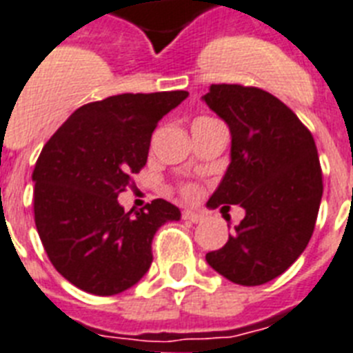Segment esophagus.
Here are the masks:
<instances>
[{
  "label": "esophagus",
  "mask_w": 353,
  "mask_h": 353,
  "mask_svg": "<svg viewBox=\"0 0 353 353\" xmlns=\"http://www.w3.org/2000/svg\"><path fill=\"white\" fill-rule=\"evenodd\" d=\"M182 219L188 222H193V224H199V222L204 221V215H202V213H196V211L185 210L182 211Z\"/></svg>",
  "instance_id": "esophagus-1"
}]
</instances>
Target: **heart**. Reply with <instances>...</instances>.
I'll return each instance as SVG.
<instances>
[{"instance_id":"obj_1","label":"heart","mask_w":353,"mask_h":353,"mask_svg":"<svg viewBox=\"0 0 353 353\" xmlns=\"http://www.w3.org/2000/svg\"><path fill=\"white\" fill-rule=\"evenodd\" d=\"M196 193H199V190H196V185H193V184H188L182 188V194H184V196H188V199H194V196H196Z\"/></svg>"}]
</instances>
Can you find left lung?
I'll return each instance as SVG.
<instances>
[{
    "mask_svg": "<svg viewBox=\"0 0 353 353\" xmlns=\"http://www.w3.org/2000/svg\"><path fill=\"white\" fill-rule=\"evenodd\" d=\"M202 100L231 132V162L208 205L241 204L246 211L205 261L231 283H270L297 261L314 233L323 196L314 137L288 105L256 87L219 83Z\"/></svg>",
    "mask_w": 353,
    "mask_h": 353,
    "instance_id": "obj_1",
    "label": "left lung"
}]
</instances>
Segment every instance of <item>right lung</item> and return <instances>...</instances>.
<instances>
[{"label": "right lung", "instance_id": "obj_1", "mask_svg": "<svg viewBox=\"0 0 353 353\" xmlns=\"http://www.w3.org/2000/svg\"><path fill=\"white\" fill-rule=\"evenodd\" d=\"M188 91L117 94L70 114L34 168V222L56 272L92 295H117L148 273L160 225L179 221L163 199L123 211L118 194L148 162L157 123Z\"/></svg>", "mask_w": 353, "mask_h": 353}]
</instances>
